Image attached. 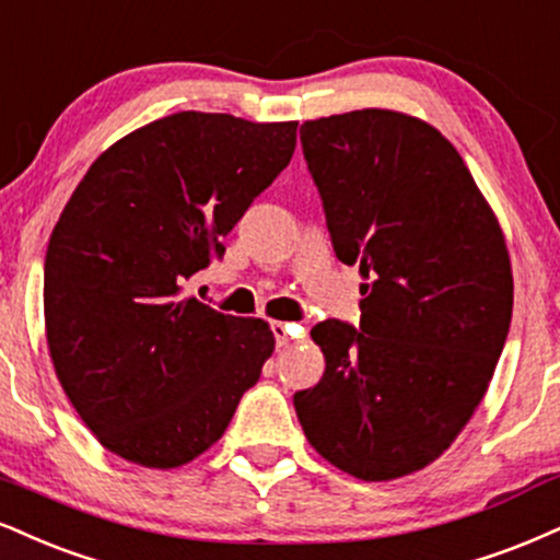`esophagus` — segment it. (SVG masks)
Returning <instances> with one entry per match:
<instances>
[{"label": "esophagus", "instance_id": "obj_1", "mask_svg": "<svg viewBox=\"0 0 560 560\" xmlns=\"http://www.w3.org/2000/svg\"><path fill=\"white\" fill-rule=\"evenodd\" d=\"M271 331H273L276 345H279V347H289L294 339H302V334H305L302 328L289 326V323H281V320L271 323Z\"/></svg>", "mask_w": 560, "mask_h": 560}]
</instances>
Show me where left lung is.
Segmentation results:
<instances>
[{
    "label": "left lung",
    "mask_w": 560,
    "mask_h": 560,
    "mask_svg": "<svg viewBox=\"0 0 560 560\" xmlns=\"http://www.w3.org/2000/svg\"><path fill=\"white\" fill-rule=\"evenodd\" d=\"M302 153L336 258L360 266V331L323 320L318 386L294 409L310 446L365 482L428 467L493 378L514 276L493 208L433 125L390 109L310 119Z\"/></svg>",
    "instance_id": "left-lung-1"
}]
</instances>
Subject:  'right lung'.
Segmentation results:
<instances>
[{
  "mask_svg": "<svg viewBox=\"0 0 560 560\" xmlns=\"http://www.w3.org/2000/svg\"><path fill=\"white\" fill-rule=\"evenodd\" d=\"M298 122L179 112L93 161L44 266L49 354L80 420L132 464L172 469L224 435L273 352L260 318L182 298L279 177Z\"/></svg>",
  "mask_w": 560,
  "mask_h": 560,
  "instance_id": "add662e5",
  "label": "right lung"
}]
</instances>
